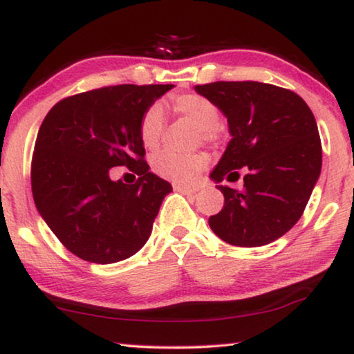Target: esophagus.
<instances>
[{
  "label": "esophagus",
  "instance_id": "esophagus-1",
  "mask_svg": "<svg viewBox=\"0 0 354 354\" xmlns=\"http://www.w3.org/2000/svg\"><path fill=\"white\" fill-rule=\"evenodd\" d=\"M174 190L176 192H180L183 195H195L198 192L196 188H188V187H182V185H174Z\"/></svg>",
  "mask_w": 354,
  "mask_h": 354
}]
</instances>
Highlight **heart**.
I'll list each match as a JSON object with an SVG mask.
<instances>
[{
    "label": "heart",
    "instance_id": "1",
    "mask_svg": "<svg viewBox=\"0 0 354 354\" xmlns=\"http://www.w3.org/2000/svg\"><path fill=\"white\" fill-rule=\"evenodd\" d=\"M172 109L177 115L190 119L200 127L201 140L205 143H216L221 135L219 109L209 98L200 93H182L171 100ZM166 115L159 103L149 104L140 115L138 135L143 147L148 149L156 148L161 142ZM207 166L205 153L180 154L174 151H159L151 158V169L156 176L182 187L195 185L196 178Z\"/></svg>",
    "mask_w": 354,
    "mask_h": 354
}]
</instances>
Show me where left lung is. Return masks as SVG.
Segmentation results:
<instances>
[{
	"mask_svg": "<svg viewBox=\"0 0 354 354\" xmlns=\"http://www.w3.org/2000/svg\"><path fill=\"white\" fill-rule=\"evenodd\" d=\"M227 115L232 140L211 178L224 207L209 217L212 232L234 246H263L287 234L303 216L322 166L316 119L295 91L261 82L196 85Z\"/></svg>",
	"mask_w": 354,
	"mask_h": 354,
	"instance_id": "obj_1",
	"label": "left lung"
}]
</instances>
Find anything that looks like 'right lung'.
Wrapping results in <instances>:
<instances>
[{
	"instance_id": "1",
	"label": "right lung",
	"mask_w": 354,
	"mask_h": 354,
	"mask_svg": "<svg viewBox=\"0 0 354 354\" xmlns=\"http://www.w3.org/2000/svg\"><path fill=\"white\" fill-rule=\"evenodd\" d=\"M174 85H109L53 106L32 154L33 201L71 253L96 264L127 259L147 243L171 183L149 172L140 115ZM125 165L127 186L109 178Z\"/></svg>"
}]
</instances>
